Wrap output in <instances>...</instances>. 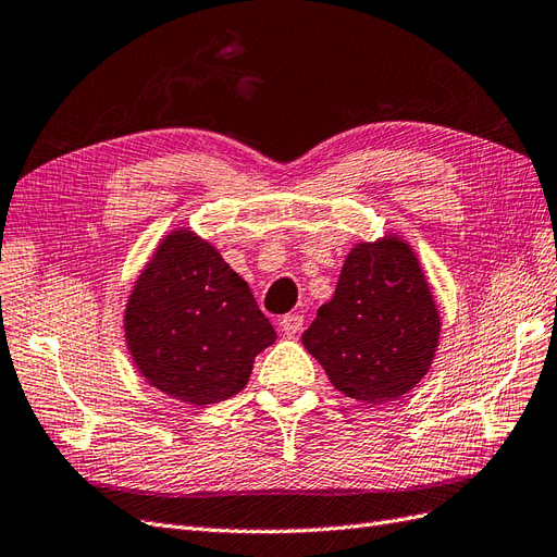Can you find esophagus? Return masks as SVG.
Here are the masks:
<instances>
[{"instance_id": "1", "label": "esophagus", "mask_w": 557, "mask_h": 557, "mask_svg": "<svg viewBox=\"0 0 557 557\" xmlns=\"http://www.w3.org/2000/svg\"><path fill=\"white\" fill-rule=\"evenodd\" d=\"M302 325H305V319L299 313H285L281 319V330L288 337H295L302 333Z\"/></svg>"}]
</instances>
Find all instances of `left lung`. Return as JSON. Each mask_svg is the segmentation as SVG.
<instances>
[{"instance_id":"1","label":"left lung","mask_w":557,"mask_h":557,"mask_svg":"<svg viewBox=\"0 0 557 557\" xmlns=\"http://www.w3.org/2000/svg\"><path fill=\"white\" fill-rule=\"evenodd\" d=\"M438 337L441 315L417 255L388 234L351 248L302 344L344 396L377 405L424 380Z\"/></svg>"}]
</instances>
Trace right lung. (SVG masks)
Instances as JSON below:
<instances>
[{
  "instance_id": "add662e5",
  "label": "right lung",
  "mask_w": 557,
  "mask_h": 557,
  "mask_svg": "<svg viewBox=\"0 0 557 557\" xmlns=\"http://www.w3.org/2000/svg\"><path fill=\"white\" fill-rule=\"evenodd\" d=\"M124 330L143 377L191 408L236 396L276 339L248 283L187 227L163 236L145 264Z\"/></svg>"
}]
</instances>
